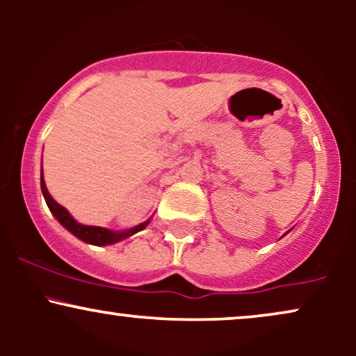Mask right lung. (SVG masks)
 I'll use <instances>...</instances> for the list:
<instances>
[{
    "instance_id": "1",
    "label": "right lung",
    "mask_w": 356,
    "mask_h": 356,
    "mask_svg": "<svg viewBox=\"0 0 356 356\" xmlns=\"http://www.w3.org/2000/svg\"><path fill=\"white\" fill-rule=\"evenodd\" d=\"M42 192H43L44 201L48 204V207H50L53 216L60 220L61 226L67 227V229L70 231L72 234H75L79 239L85 241V243L88 244H95V246H105V244L118 243V241L129 238V236L142 231L147 224H149V220H145V222L138 224V226L124 232H115V231H110V229H105V227H97V226H83V224L76 222V220L70 216V212L65 209L63 206H60L58 202L53 201L50 192L47 191V186H44L43 172H42Z\"/></svg>"
}]
</instances>
